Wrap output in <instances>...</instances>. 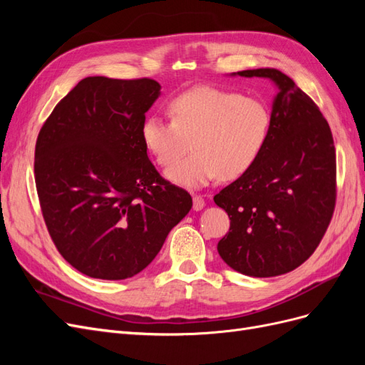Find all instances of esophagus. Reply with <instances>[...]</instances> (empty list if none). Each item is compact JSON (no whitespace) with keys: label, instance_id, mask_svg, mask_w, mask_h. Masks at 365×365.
I'll return each instance as SVG.
<instances>
[{"label":"esophagus","instance_id":"obj_1","mask_svg":"<svg viewBox=\"0 0 365 365\" xmlns=\"http://www.w3.org/2000/svg\"><path fill=\"white\" fill-rule=\"evenodd\" d=\"M204 207H205L204 197L201 195H195L193 196V210H196V212H200V210H202Z\"/></svg>","mask_w":365,"mask_h":365}]
</instances>
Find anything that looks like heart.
I'll use <instances>...</instances> for the list:
<instances>
[{"mask_svg": "<svg viewBox=\"0 0 365 365\" xmlns=\"http://www.w3.org/2000/svg\"><path fill=\"white\" fill-rule=\"evenodd\" d=\"M172 120L149 115L141 140L163 168L179 160L192 141L194 153L168 170V178L187 189L247 173L267 145L271 113L256 97L215 86H200L170 103Z\"/></svg>", "mask_w": 365, "mask_h": 365, "instance_id": "b5f03b06", "label": "heart"}]
</instances>
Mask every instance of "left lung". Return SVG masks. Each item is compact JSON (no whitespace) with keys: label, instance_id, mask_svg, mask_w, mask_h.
<instances>
[{"label":"left lung","instance_id":"obj_1","mask_svg":"<svg viewBox=\"0 0 365 365\" xmlns=\"http://www.w3.org/2000/svg\"><path fill=\"white\" fill-rule=\"evenodd\" d=\"M267 77L279 88L271 132L259 160L213 200L230 217L217 252L235 271L275 277L312 256L336 200L334 137L322 111L291 77L275 68L233 73Z\"/></svg>","mask_w":365,"mask_h":365}]
</instances>
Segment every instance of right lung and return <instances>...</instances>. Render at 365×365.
<instances>
[{
  "instance_id": "obj_1",
  "label": "right lung",
  "mask_w": 365,
  "mask_h": 365,
  "mask_svg": "<svg viewBox=\"0 0 365 365\" xmlns=\"http://www.w3.org/2000/svg\"><path fill=\"white\" fill-rule=\"evenodd\" d=\"M160 90L148 77H85L39 130L42 216L62 257L88 277H134L192 208V196L161 178L141 140Z\"/></svg>"
}]
</instances>
